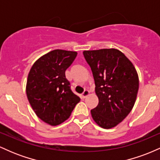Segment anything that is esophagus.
<instances>
[{
    "label": "esophagus",
    "mask_w": 160,
    "mask_h": 160,
    "mask_svg": "<svg viewBox=\"0 0 160 160\" xmlns=\"http://www.w3.org/2000/svg\"><path fill=\"white\" fill-rule=\"evenodd\" d=\"M89 95V90H85V91L83 92V93H82V95H81L82 98H85L86 97H87Z\"/></svg>",
    "instance_id": "34e87169"
}]
</instances>
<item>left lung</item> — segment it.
<instances>
[{"label":"left lung","mask_w":160,"mask_h":160,"mask_svg":"<svg viewBox=\"0 0 160 160\" xmlns=\"http://www.w3.org/2000/svg\"><path fill=\"white\" fill-rule=\"evenodd\" d=\"M90 66L98 98L91 110L95 122L104 128L118 125L132 109L138 91L137 71L122 52L116 49L83 51Z\"/></svg>","instance_id":"1"}]
</instances>
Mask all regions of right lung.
<instances>
[{"label":"right lung","mask_w":160,"mask_h":160,"mask_svg":"<svg viewBox=\"0 0 160 160\" xmlns=\"http://www.w3.org/2000/svg\"><path fill=\"white\" fill-rule=\"evenodd\" d=\"M78 52L55 49L41 56L29 71L26 94L36 115L43 122L57 126L69 118L80 101L71 89L65 71Z\"/></svg>","instance_id":"add662e5"}]
</instances>
